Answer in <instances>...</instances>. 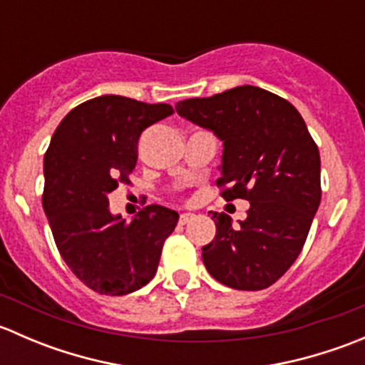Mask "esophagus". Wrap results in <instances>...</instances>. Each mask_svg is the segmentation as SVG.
<instances>
[{
    "label": "esophagus",
    "instance_id": "1",
    "mask_svg": "<svg viewBox=\"0 0 365 365\" xmlns=\"http://www.w3.org/2000/svg\"><path fill=\"white\" fill-rule=\"evenodd\" d=\"M192 219H194L192 213H183V215H180V220H178V222L182 224V226H183V224H189L190 220H192Z\"/></svg>",
    "mask_w": 365,
    "mask_h": 365
}]
</instances>
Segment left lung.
Listing matches in <instances>:
<instances>
[{"label":"left lung","mask_w":365,"mask_h":365,"mask_svg":"<svg viewBox=\"0 0 365 365\" xmlns=\"http://www.w3.org/2000/svg\"><path fill=\"white\" fill-rule=\"evenodd\" d=\"M176 111L224 141L220 196L251 203L240 227L226 213H213L217 233L203 247L206 270L233 289L268 288L295 263L322 201L318 145L295 106L249 84L187 98Z\"/></svg>","instance_id":"8db88e82"}]
</instances>
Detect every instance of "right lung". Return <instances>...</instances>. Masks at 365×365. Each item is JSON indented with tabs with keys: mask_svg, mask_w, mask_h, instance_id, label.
Masks as SVG:
<instances>
[{
	"mask_svg": "<svg viewBox=\"0 0 365 365\" xmlns=\"http://www.w3.org/2000/svg\"><path fill=\"white\" fill-rule=\"evenodd\" d=\"M173 113L169 104L121 95L91 98L61 120L43 157L42 206L58 251L101 295L121 297L148 284L178 222V213L160 205L127 222L109 213L108 197L118 183L130 185L141 132Z\"/></svg>",
	"mask_w": 365,
	"mask_h": 365,
	"instance_id": "add662e5",
	"label": "right lung"
}]
</instances>
